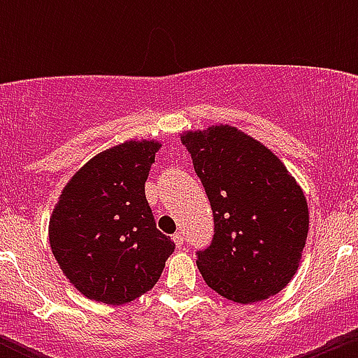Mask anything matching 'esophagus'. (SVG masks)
<instances>
[{
  "mask_svg": "<svg viewBox=\"0 0 358 358\" xmlns=\"http://www.w3.org/2000/svg\"><path fill=\"white\" fill-rule=\"evenodd\" d=\"M173 241H175L176 248H182L183 246V241H185V237H183L182 232H176V234H173Z\"/></svg>",
  "mask_w": 358,
  "mask_h": 358,
  "instance_id": "obj_1",
  "label": "esophagus"
}]
</instances>
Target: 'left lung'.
I'll return each mask as SVG.
<instances>
[{"instance_id": "8db88e82", "label": "left lung", "mask_w": 358, "mask_h": 358, "mask_svg": "<svg viewBox=\"0 0 358 358\" xmlns=\"http://www.w3.org/2000/svg\"><path fill=\"white\" fill-rule=\"evenodd\" d=\"M182 143L215 222L197 266L213 291L236 303L262 301L287 286L308 236V206L286 166L232 126L189 131Z\"/></svg>"}]
</instances>
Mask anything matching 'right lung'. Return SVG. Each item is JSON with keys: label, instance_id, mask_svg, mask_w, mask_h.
<instances>
[{"label": "right lung", "instance_id": "obj_1", "mask_svg": "<svg viewBox=\"0 0 358 358\" xmlns=\"http://www.w3.org/2000/svg\"><path fill=\"white\" fill-rule=\"evenodd\" d=\"M156 142H126L90 159L50 218V246L76 289L122 305L152 289L175 251L157 230L145 182Z\"/></svg>", "mask_w": 358, "mask_h": 358}]
</instances>
